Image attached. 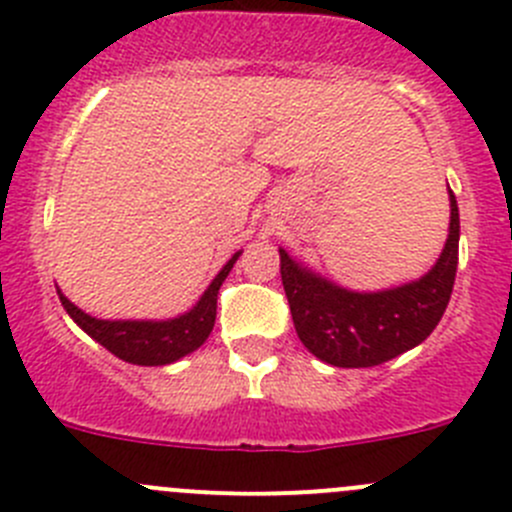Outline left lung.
I'll use <instances>...</instances> for the list:
<instances>
[{"mask_svg":"<svg viewBox=\"0 0 512 512\" xmlns=\"http://www.w3.org/2000/svg\"><path fill=\"white\" fill-rule=\"evenodd\" d=\"M450 192V230L428 275L380 292H352L280 250V275L302 345L335 367H372L413 350L443 317L458 270L460 215Z\"/></svg>","mask_w":512,"mask_h":512,"instance_id":"left-lung-1","label":"left lung"}]
</instances>
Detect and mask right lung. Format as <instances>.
Here are the masks:
<instances>
[{
	"instance_id": "obj_1",
	"label": "right lung",
	"mask_w": 512,
	"mask_h": 512,
	"mask_svg": "<svg viewBox=\"0 0 512 512\" xmlns=\"http://www.w3.org/2000/svg\"><path fill=\"white\" fill-rule=\"evenodd\" d=\"M237 257H240V252H235L230 262L217 272L205 295L197 300V305L190 312L172 317V320H97V317L87 315L77 305H72L62 292H57L69 317L119 360L145 367L170 365V362L190 355L210 337L217 315V292H220L225 277L230 275Z\"/></svg>"
}]
</instances>
